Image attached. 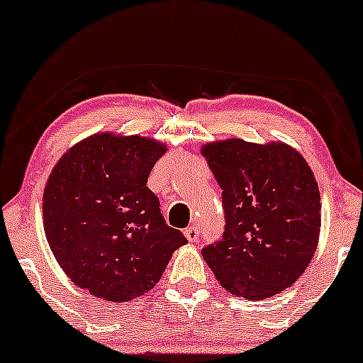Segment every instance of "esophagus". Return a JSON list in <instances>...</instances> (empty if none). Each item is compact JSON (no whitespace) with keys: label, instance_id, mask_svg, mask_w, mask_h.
Wrapping results in <instances>:
<instances>
[{"label":"esophagus","instance_id":"34e87169","mask_svg":"<svg viewBox=\"0 0 363 363\" xmlns=\"http://www.w3.org/2000/svg\"><path fill=\"white\" fill-rule=\"evenodd\" d=\"M184 236H186L187 240H189L191 242L197 241V240H199V228H197V226L186 228V229H184Z\"/></svg>","mask_w":363,"mask_h":363}]
</instances>
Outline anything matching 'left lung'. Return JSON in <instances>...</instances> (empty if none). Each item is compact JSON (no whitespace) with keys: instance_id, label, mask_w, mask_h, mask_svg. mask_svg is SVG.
I'll return each instance as SVG.
<instances>
[{"instance_id":"left-lung-1","label":"left lung","mask_w":363,"mask_h":363,"mask_svg":"<svg viewBox=\"0 0 363 363\" xmlns=\"http://www.w3.org/2000/svg\"><path fill=\"white\" fill-rule=\"evenodd\" d=\"M223 189V240L203 258L231 295L263 300L290 288L313 258L320 191L303 155L284 142L242 139L201 147Z\"/></svg>"}]
</instances>
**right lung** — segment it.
Here are the masks:
<instances>
[{
	"label": "right lung",
	"instance_id": "add662e5",
	"mask_svg": "<svg viewBox=\"0 0 363 363\" xmlns=\"http://www.w3.org/2000/svg\"><path fill=\"white\" fill-rule=\"evenodd\" d=\"M166 144L100 132L55 164L43 192L50 250L73 283L107 301H130L155 286L187 240L167 226L147 187Z\"/></svg>",
	"mask_w": 363,
	"mask_h": 363
}]
</instances>
